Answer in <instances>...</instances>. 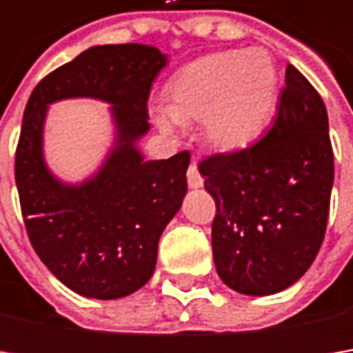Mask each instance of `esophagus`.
Masks as SVG:
<instances>
[{
    "label": "esophagus",
    "instance_id": "1",
    "mask_svg": "<svg viewBox=\"0 0 353 353\" xmlns=\"http://www.w3.org/2000/svg\"><path fill=\"white\" fill-rule=\"evenodd\" d=\"M186 179H188V186H190V188H200V186L204 184V179H202V174L198 172L196 161H192V163H190V167H188V172H186Z\"/></svg>",
    "mask_w": 353,
    "mask_h": 353
}]
</instances>
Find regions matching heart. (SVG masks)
<instances>
[{"label": "heart", "instance_id": "obj_1", "mask_svg": "<svg viewBox=\"0 0 353 353\" xmlns=\"http://www.w3.org/2000/svg\"><path fill=\"white\" fill-rule=\"evenodd\" d=\"M279 70L265 48L204 54L170 76L167 103L151 105L157 128L174 133L200 119L218 151H241L257 141L277 112Z\"/></svg>", "mask_w": 353, "mask_h": 353}]
</instances>
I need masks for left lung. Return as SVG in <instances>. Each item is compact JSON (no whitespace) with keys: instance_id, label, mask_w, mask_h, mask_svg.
<instances>
[{"instance_id":"left-lung-1","label":"left lung","mask_w":353,"mask_h":353,"mask_svg":"<svg viewBox=\"0 0 353 353\" xmlns=\"http://www.w3.org/2000/svg\"><path fill=\"white\" fill-rule=\"evenodd\" d=\"M216 200L212 253L220 279L265 296L296 283L319 253L330 210L334 153L320 94L292 64L261 141L198 165Z\"/></svg>"}]
</instances>
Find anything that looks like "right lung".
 I'll use <instances>...</instances> for the list:
<instances>
[{
  "label": "right lung",
  "instance_id": "add662e5",
  "mask_svg": "<svg viewBox=\"0 0 353 353\" xmlns=\"http://www.w3.org/2000/svg\"><path fill=\"white\" fill-rule=\"evenodd\" d=\"M167 54L147 45H103L45 76L23 114L15 183L31 245L48 271L82 296L112 301L151 279L159 237L186 194L190 153L145 161L137 141L149 131L147 100ZM94 97L112 105L117 143L82 185L61 183L42 157L48 105Z\"/></svg>",
  "mask_w": 353,
  "mask_h": 353
}]
</instances>
